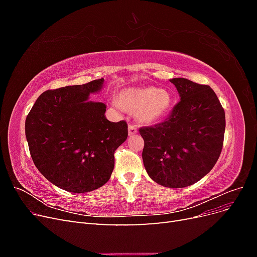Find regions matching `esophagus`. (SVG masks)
<instances>
[{"label":"esophagus","instance_id":"obj_1","mask_svg":"<svg viewBox=\"0 0 257 257\" xmlns=\"http://www.w3.org/2000/svg\"><path fill=\"white\" fill-rule=\"evenodd\" d=\"M137 133V127L136 125H133V124H130L128 125V135H135Z\"/></svg>","mask_w":257,"mask_h":257}]
</instances>
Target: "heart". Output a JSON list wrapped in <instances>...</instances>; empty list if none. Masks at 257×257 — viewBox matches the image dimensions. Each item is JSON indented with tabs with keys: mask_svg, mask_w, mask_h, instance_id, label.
<instances>
[{
	"mask_svg": "<svg viewBox=\"0 0 257 257\" xmlns=\"http://www.w3.org/2000/svg\"><path fill=\"white\" fill-rule=\"evenodd\" d=\"M116 108L136 112V118L142 123H154L165 116L173 104V95L166 89L155 87L128 88L120 93L119 100H113Z\"/></svg>",
	"mask_w": 257,
	"mask_h": 257,
	"instance_id": "1",
	"label": "heart"
}]
</instances>
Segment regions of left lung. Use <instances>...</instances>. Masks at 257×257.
I'll use <instances>...</instances> for the list:
<instances>
[{"label": "left lung", "mask_w": 257, "mask_h": 257, "mask_svg": "<svg viewBox=\"0 0 257 257\" xmlns=\"http://www.w3.org/2000/svg\"><path fill=\"white\" fill-rule=\"evenodd\" d=\"M180 95L167 118L139 128L145 142L143 161L153 181L180 189L199 181L219 160L225 132V112L207 84L173 78Z\"/></svg>", "instance_id": "obj_1"}]
</instances>
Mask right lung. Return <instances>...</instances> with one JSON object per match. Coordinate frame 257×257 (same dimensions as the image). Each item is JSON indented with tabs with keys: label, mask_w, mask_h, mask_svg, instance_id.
I'll return each instance as SVG.
<instances>
[{
	"label": "right lung",
	"mask_w": 257,
	"mask_h": 257,
	"mask_svg": "<svg viewBox=\"0 0 257 257\" xmlns=\"http://www.w3.org/2000/svg\"><path fill=\"white\" fill-rule=\"evenodd\" d=\"M104 78L48 90L26 119L31 157L52 184L72 193L103 186L114 167V151L127 138L125 121L106 119V105L89 100Z\"/></svg>",
	"instance_id": "1"
}]
</instances>
